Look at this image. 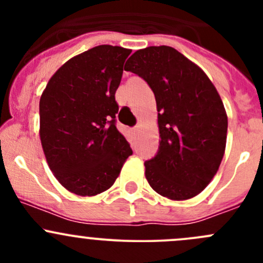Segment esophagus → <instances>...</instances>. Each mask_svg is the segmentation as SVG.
<instances>
[{
	"label": "esophagus",
	"instance_id": "1",
	"mask_svg": "<svg viewBox=\"0 0 263 263\" xmlns=\"http://www.w3.org/2000/svg\"><path fill=\"white\" fill-rule=\"evenodd\" d=\"M137 128H139V127H135V128H134V129H135V131H137Z\"/></svg>",
	"mask_w": 263,
	"mask_h": 263
}]
</instances>
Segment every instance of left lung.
Instances as JSON below:
<instances>
[{
  "label": "left lung",
  "mask_w": 263,
  "mask_h": 263,
  "mask_svg": "<svg viewBox=\"0 0 263 263\" xmlns=\"http://www.w3.org/2000/svg\"><path fill=\"white\" fill-rule=\"evenodd\" d=\"M124 70L154 91L159 151L145 161L148 184L163 197L190 200L208 187L225 153L228 116L216 87L196 63L168 46L139 49Z\"/></svg>",
  "instance_id": "obj_1"
}]
</instances>
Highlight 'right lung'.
Masks as SVG:
<instances>
[{"label": "right lung", "mask_w": 263, "mask_h": 263, "mask_svg": "<svg viewBox=\"0 0 263 263\" xmlns=\"http://www.w3.org/2000/svg\"><path fill=\"white\" fill-rule=\"evenodd\" d=\"M131 52L103 44L80 53L42 92V147L53 176L71 193L86 197L109 190L132 155L116 127V91Z\"/></svg>", "instance_id": "right-lung-1"}]
</instances>
